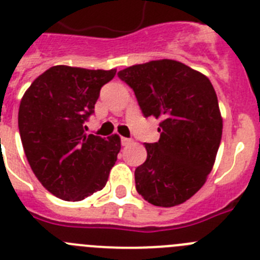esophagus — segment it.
Masks as SVG:
<instances>
[{"instance_id": "obj_1", "label": "esophagus", "mask_w": 260, "mask_h": 260, "mask_svg": "<svg viewBox=\"0 0 260 260\" xmlns=\"http://www.w3.org/2000/svg\"><path fill=\"white\" fill-rule=\"evenodd\" d=\"M121 143H122V146H127V144L133 143V139H132V138L122 137V138H121Z\"/></svg>"}]
</instances>
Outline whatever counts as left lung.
Returning a JSON list of instances; mask_svg holds the SVG:
<instances>
[{
  "label": "left lung",
  "mask_w": 260,
  "mask_h": 260,
  "mask_svg": "<svg viewBox=\"0 0 260 260\" xmlns=\"http://www.w3.org/2000/svg\"><path fill=\"white\" fill-rule=\"evenodd\" d=\"M117 75L133 88L144 117L161 119L160 139L144 143L146 161L135 169L137 191L153 206H178L204 185L221 142L212 83L174 59L130 66Z\"/></svg>",
  "instance_id": "8db88e82"
}]
</instances>
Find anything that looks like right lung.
<instances>
[{
    "instance_id": "add662e5",
    "label": "right lung",
    "mask_w": 260,
    "mask_h": 260,
    "mask_svg": "<svg viewBox=\"0 0 260 260\" xmlns=\"http://www.w3.org/2000/svg\"><path fill=\"white\" fill-rule=\"evenodd\" d=\"M116 71L53 66L23 95L18 113L23 150L41 185L62 201L100 191L116 162L118 135H87L83 126Z\"/></svg>"
}]
</instances>
